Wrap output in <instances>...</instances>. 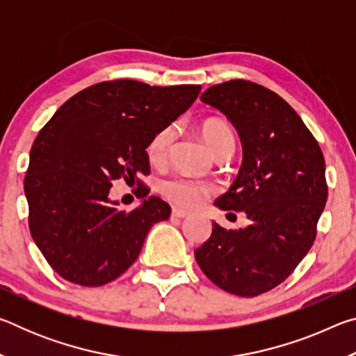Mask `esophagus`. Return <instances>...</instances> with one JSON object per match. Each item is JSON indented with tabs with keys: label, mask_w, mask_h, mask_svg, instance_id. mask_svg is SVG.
Here are the masks:
<instances>
[{
	"label": "esophagus",
	"mask_w": 356,
	"mask_h": 356,
	"mask_svg": "<svg viewBox=\"0 0 356 356\" xmlns=\"http://www.w3.org/2000/svg\"><path fill=\"white\" fill-rule=\"evenodd\" d=\"M190 213L186 212V210H182V209H179V207H172V210H171V216L172 218H185V216H188Z\"/></svg>",
	"instance_id": "1"
}]
</instances>
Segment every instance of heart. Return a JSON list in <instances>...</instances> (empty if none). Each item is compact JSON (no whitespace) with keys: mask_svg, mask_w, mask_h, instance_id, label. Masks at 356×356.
<instances>
[{"mask_svg":"<svg viewBox=\"0 0 356 356\" xmlns=\"http://www.w3.org/2000/svg\"><path fill=\"white\" fill-rule=\"evenodd\" d=\"M200 134L202 140L206 141L209 149L216 155L222 149H234V135L226 122L220 119H207L200 125ZM176 140V130L172 125H166L161 130L156 131L149 143L147 155L149 160L155 165L163 163L170 155L172 143ZM213 191V186L207 182L200 180L176 176L166 179L161 184V193L171 200L172 202L184 207H195L204 197L209 196Z\"/></svg>","mask_w":356,"mask_h":356,"instance_id":"heart-1","label":"heart"}]
</instances>
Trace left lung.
<instances>
[{"mask_svg":"<svg viewBox=\"0 0 356 356\" xmlns=\"http://www.w3.org/2000/svg\"><path fill=\"white\" fill-rule=\"evenodd\" d=\"M201 102L231 120L243 147L238 176L215 206L245 212L250 225L213 221L195 257L222 291L256 297L281 284L314 243L328 197L323 154L293 108L256 83L215 84Z\"/></svg>","mask_w":356,"mask_h":356,"instance_id":"8db88e82","label":"left lung"}]
</instances>
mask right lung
I'll return each mask as SVG.
<instances>
[{"label":"right lung","instance_id":"1","mask_svg":"<svg viewBox=\"0 0 356 356\" xmlns=\"http://www.w3.org/2000/svg\"><path fill=\"white\" fill-rule=\"evenodd\" d=\"M200 91V84L99 83L70 97L39 131L25 177L29 231L59 276L88 287L111 282L136 261L150 227L170 218V204L147 196L146 186L131 212L110 191L113 180L140 184L150 172L152 136Z\"/></svg>","mask_w":356,"mask_h":356}]
</instances>
